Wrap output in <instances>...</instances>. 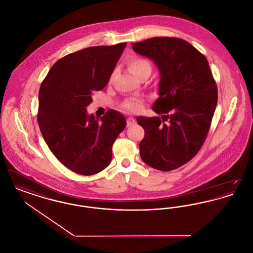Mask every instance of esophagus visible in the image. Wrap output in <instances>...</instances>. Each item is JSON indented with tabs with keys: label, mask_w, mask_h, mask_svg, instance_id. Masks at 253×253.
I'll list each match as a JSON object with an SVG mask.
<instances>
[{
	"label": "esophagus",
	"mask_w": 253,
	"mask_h": 253,
	"mask_svg": "<svg viewBox=\"0 0 253 253\" xmlns=\"http://www.w3.org/2000/svg\"><path fill=\"white\" fill-rule=\"evenodd\" d=\"M134 122H135V121H134L133 118H128V119H127V126L130 127Z\"/></svg>",
	"instance_id": "obj_1"
}]
</instances>
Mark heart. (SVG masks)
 I'll return each mask as SVG.
<instances>
[{"label":"heart","instance_id":"1","mask_svg":"<svg viewBox=\"0 0 253 253\" xmlns=\"http://www.w3.org/2000/svg\"><path fill=\"white\" fill-rule=\"evenodd\" d=\"M129 66L135 76H138L140 73L143 72L145 70L152 69L151 62L144 58H139V57L131 58L129 60ZM142 105H143V101L139 98H135V99L127 100L126 102H124L123 108L129 112H138L142 108Z\"/></svg>","mask_w":253,"mask_h":253}]
</instances>
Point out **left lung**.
Here are the masks:
<instances>
[{
    "label": "left lung",
    "instance_id": "1",
    "mask_svg": "<svg viewBox=\"0 0 253 253\" xmlns=\"http://www.w3.org/2000/svg\"><path fill=\"white\" fill-rule=\"evenodd\" d=\"M132 50L153 60L159 71L158 117H138L145 135L139 143L147 165L167 171L179 168L200 150L217 104V86L203 54L177 38H152L132 43Z\"/></svg>",
    "mask_w": 253,
    "mask_h": 253
}]
</instances>
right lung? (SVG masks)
<instances>
[{
  "label": "right lung",
  "mask_w": 253,
  "mask_h": 253,
  "mask_svg": "<svg viewBox=\"0 0 253 253\" xmlns=\"http://www.w3.org/2000/svg\"><path fill=\"white\" fill-rule=\"evenodd\" d=\"M126 42L92 46L69 54L49 70L39 92L38 123L53 155L66 168L92 175L112 160V146L126 127L121 113L88 115L93 93L103 89Z\"/></svg>",
  "instance_id": "1"
}]
</instances>
